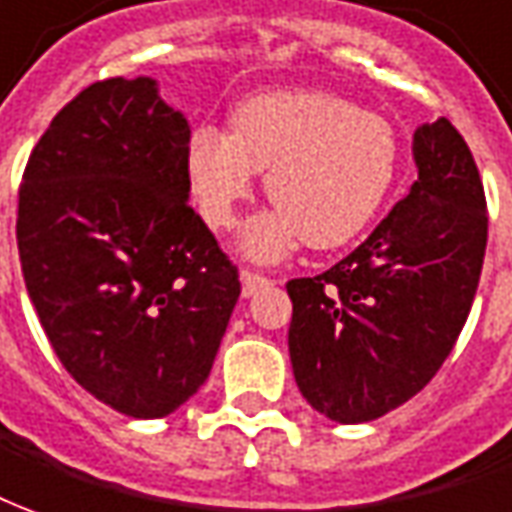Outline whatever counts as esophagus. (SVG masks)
I'll return each mask as SVG.
<instances>
[{
	"label": "esophagus",
	"mask_w": 512,
	"mask_h": 512,
	"mask_svg": "<svg viewBox=\"0 0 512 512\" xmlns=\"http://www.w3.org/2000/svg\"><path fill=\"white\" fill-rule=\"evenodd\" d=\"M267 284H270V278L267 276L250 273V270H245V273H242V295H245V298L256 295V292L262 290V287H267Z\"/></svg>",
	"instance_id": "34e87169"
}]
</instances>
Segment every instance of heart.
<instances>
[{
    "mask_svg": "<svg viewBox=\"0 0 512 512\" xmlns=\"http://www.w3.org/2000/svg\"><path fill=\"white\" fill-rule=\"evenodd\" d=\"M186 183L206 225L228 231L264 175L278 209L250 222L242 248L276 259L306 245L354 242L393 189L398 133L379 114L326 91H267L231 114V133L197 128L186 144Z\"/></svg>",
    "mask_w": 512,
    "mask_h": 512,
    "instance_id": "obj_1",
    "label": "heart"
}]
</instances>
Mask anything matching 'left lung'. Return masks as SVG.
Instances as JSON below:
<instances>
[{
  "mask_svg": "<svg viewBox=\"0 0 512 512\" xmlns=\"http://www.w3.org/2000/svg\"><path fill=\"white\" fill-rule=\"evenodd\" d=\"M418 181L376 231L315 278H292L290 359L303 398L365 424L421 393L477 295L488 211L479 169L449 119L412 136Z\"/></svg>",
  "mask_w": 512,
  "mask_h": 512,
  "instance_id": "1",
  "label": "left lung"
}]
</instances>
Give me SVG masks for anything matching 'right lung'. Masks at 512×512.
<instances>
[{"label": "right lung", "instance_id": "right-lung-1", "mask_svg": "<svg viewBox=\"0 0 512 512\" xmlns=\"http://www.w3.org/2000/svg\"><path fill=\"white\" fill-rule=\"evenodd\" d=\"M181 111L153 77L83 88L30 153L19 259L72 379L130 418L195 396L239 298V273L189 200Z\"/></svg>", "mask_w": 512, "mask_h": 512}]
</instances>
